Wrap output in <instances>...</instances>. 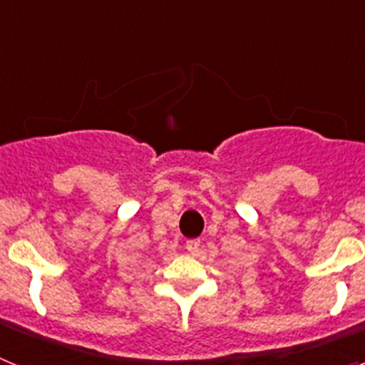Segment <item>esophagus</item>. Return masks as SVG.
<instances>
[{"mask_svg":"<svg viewBox=\"0 0 365 365\" xmlns=\"http://www.w3.org/2000/svg\"><path fill=\"white\" fill-rule=\"evenodd\" d=\"M199 247H201V241H199V240H188V241H186V250H188L190 254H197Z\"/></svg>","mask_w":365,"mask_h":365,"instance_id":"esophagus-1","label":"esophagus"}]
</instances>
